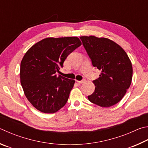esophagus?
<instances>
[{"label":"esophagus","instance_id":"esophagus-1","mask_svg":"<svg viewBox=\"0 0 148 148\" xmlns=\"http://www.w3.org/2000/svg\"><path fill=\"white\" fill-rule=\"evenodd\" d=\"M77 81V82H78L79 84H82V83H84V82H85L84 80H82V81Z\"/></svg>","mask_w":148,"mask_h":148}]
</instances>
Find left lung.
I'll return each mask as SVG.
<instances>
[{"label":"left lung","instance_id":"1","mask_svg":"<svg viewBox=\"0 0 148 148\" xmlns=\"http://www.w3.org/2000/svg\"><path fill=\"white\" fill-rule=\"evenodd\" d=\"M94 67L101 71L99 77L93 81L95 90L88 98L101 107H110L120 102L130 87L133 67L123 48L106 38L81 36Z\"/></svg>","mask_w":148,"mask_h":148}]
</instances>
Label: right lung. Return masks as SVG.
Masks as SVG:
<instances>
[{"label":"right lung","mask_w":148,"mask_h":148,"mask_svg":"<svg viewBox=\"0 0 148 148\" xmlns=\"http://www.w3.org/2000/svg\"><path fill=\"white\" fill-rule=\"evenodd\" d=\"M81 44L77 37L47 38L25 53L21 62V84L26 97L36 109L53 114L66 104L75 81L56 73Z\"/></svg>","instance_id":"add662e5"}]
</instances>
